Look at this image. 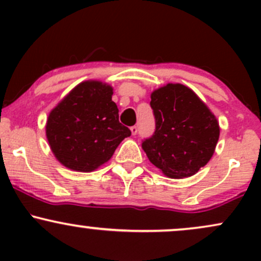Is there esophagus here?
<instances>
[{"instance_id":"1","label":"esophagus","mask_w":261,"mask_h":261,"mask_svg":"<svg viewBox=\"0 0 261 261\" xmlns=\"http://www.w3.org/2000/svg\"><path fill=\"white\" fill-rule=\"evenodd\" d=\"M130 130H131V134H133V135L137 134V126H133L130 128Z\"/></svg>"}]
</instances>
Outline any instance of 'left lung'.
<instances>
[{
    "mask_svg": "<svg viewBox=\"0 0 261 261\" xmlns=\"http://www.w3.org/2000/svg\"><path fill=\"white\" fill-rule=\"evenodd\" d=\"M155 131L142 142L149 162L172 179L196 174L215 153L220 137L216 116L197 94L180 83L151 93Z\"/></svg>",
    "mask_w": 261,
    "mask_h": 261,
    "instance_id": "1",
    "label": "left lung"
}]
</instances>
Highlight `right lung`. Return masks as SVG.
<instances>
[{"instance_id": "obj_1", "label": "right lung", "mask_w": 261, "mask_h": 261, "mask_svg": "<svg viewBox=\"0 0 261 261\" xmlns=\"http://www.w3.org/2000/svg\"><path fill=\"white\" fill-rule=\"evenodd\" d=\"M113 87L100 81H83L50 112L46 139L62 166L93 172L112 158L131 131L119 121L112 100Z\"/></svg>"}]
</instances>
